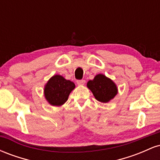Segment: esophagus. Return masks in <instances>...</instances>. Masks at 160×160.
Masks as SVG:
<instances>
[{
	"instance_id": "obj_1",
	"label": "esophagus",
	"mask_w": 160,
	"mask_h": 160,
	"mask_svg": "<svg viewBox=\"0 0 160 160\" xmlns=\"http://www.w3.org/2000/svg\"><path fill=\"white\" fill-rule=\"evenodd\" d=\"M85 80H79L77 81V83L78 84V85H84L85 84Z\"/></svg>"
}]
</instances>
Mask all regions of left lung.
<instances>
[{
    "label": "left lung",
    "instance_id": "1",
    "mask_svg": "<svg viewBox=\"0 0 160 160\" xmlns=\"http://www.w3.org/2000/svg\"><path fill=\"white\" fill-rule=\"evenodd\" d=\"M87 86L97 100L103 103L109 102L117 95V88L111 79L103 74H98L87 82Z\"/></svg>",
    "mask_w": 160,
    "mask_h": 160
}]
</instances>
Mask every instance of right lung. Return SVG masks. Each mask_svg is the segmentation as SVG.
Returning <instances> with one entry per match:
<instances>
[{
	"label": "right lung",
	"instance_id": "obj_1",
	"mask_svg": "<svg viewBox=\"0 0 160 160\" xmlns=\"http://www.w3.org/2000/svg\"><path fill=\"white\" fill-rule=\"evenodd\" d=\"M75 88L73 82L65 80L60 75H55L49 79L44 89V95L50 104L60 106L68 100L69 94Z\"/></svg>",
	"mask_w": 160,
	"mask_h": 160
}]
</instances>
